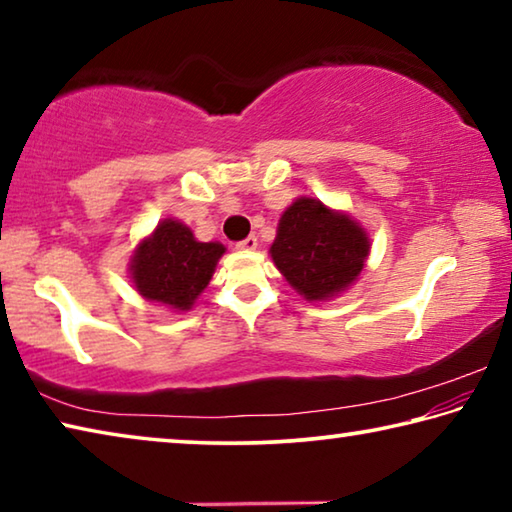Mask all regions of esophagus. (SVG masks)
<instances>
[{
    "label": "esophagus",
    "mask_w": 512,
    "mask_h": 512,
    "mask_svg": "<svg viewBox=\"0 0 512 512\" xmlns=\"http://www.w3.org/2000/svg\"><path fill=\"white\" fill-rule=\"evenodd\" d=\"M237 248H239V250H255V248H257V237H255V235L246 237L244 241H239Z\"/></svg>",
    "instance_id": "1"
}]
</instances>
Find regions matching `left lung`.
Masks as SVG:
<instances>
[{"mask_svg":"<svg viewBox=\"0 0 512 512\" xmlns=\"http://www.w3.org/2000/svg\"><path fill=\"white\" fill-rule=\"evenodd\" d=\"M370 255L366 230L350 214L300 196L277 223L271 257L277 271L309 302L339 296L357 280Z\"/></svg>","mask_w":512,"mask_h":512,"instance_id":"1","label":"left lung"}]
</instances>
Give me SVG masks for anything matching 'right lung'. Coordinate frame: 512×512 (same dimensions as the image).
<instances>
[{"mask_svg":"<svg viewBox=\"0 0 512 512\" xmlns=\"http://www.w3.org/2000/svg\"><path fill=\"white\" fill-rule=\"evenodd\" d=\"M223 253L219 241L203 244L185 223L164 219L135 248L131 280L144 300L187 311L210 284Z\"/></svg>","mask_w":512,"mask_h":512,"instance_id":"1","label":"right lung"}]
</instances>
